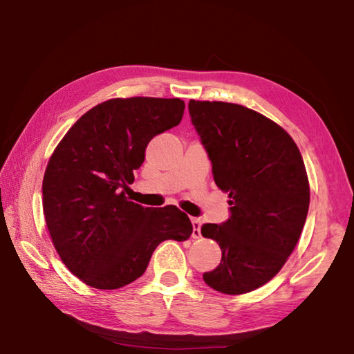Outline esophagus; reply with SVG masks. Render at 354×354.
I'll return each mask as SVG.
<instances>
[{
    "instance_id": "obj_1",
    "label": "esophagus",
    "mask_w": 354,
    "mask_h": 354,
    "mask_svg": "<svg viewBox=\"0 0 354 354\" xmlns=\"http://www.w3.org/2000/svg\"><path fill=\"white\" fill-rule=\"evenodd\" d=\"M192 226H194V231H192V237L200 239L201 237V221H200V218H192Z\"/></svg>"
}]
</instances>
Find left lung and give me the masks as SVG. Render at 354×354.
<instances>
[{
    "label": "left lung",
    "instance_id": "obj_1",
    "mask_svg": "<svg viewBox=\"0 0 354 354\" xmlns=\"http://www.w3.org/2000/svg\"><path fill=\"white\" fill-rule=\"evenodd\" d=\"M189 113L214 181L230 196V218L201 227L221 248L220 266L203 279L221 293L251 292L283 268L301 236L309 211L301 153L283 128L245 106L190 100Z\"/></svg>",
    "mask_w": 354,
    "mask_h": 354
}]
</instances>
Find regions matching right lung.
Returning <instances> with one entry per match:
<instances>
[{
  "mask_svg": "<svg viewBox=\"0 0 354 354\" xmlns=\"http://www.w3.org/2000/svg\"><path fill=\"white\" fill-rule=\"evenodd\" d=\"M179 98H115L84 113L48 162L41 194L48 231L75 277L120 289L145 273L164 241H187L194 226L176 206L128 201V184L154 136L181 122Z\"/></svg>",
  "mask_w": 354,
  "mask_h": 354,
  "instance_id": "right-lung-1",
  "label": "right lung"
}]
</instances>
